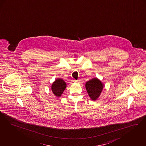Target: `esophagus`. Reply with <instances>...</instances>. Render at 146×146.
<instances>
[{
  "label": "esophagus",
  "instance_id": "obj_1",
  "mask_svg": "<svg viewBox=\"0 0 146 146\" xmlns=\"http://www.w3.org/2000/svg\"><path fill=\"white\" fill-rule=\"evenodd\" d=\"M74 82H79V80H74Z\"/></svg>",
  "mask_w": 146,
  "mask_h": 146
}]
</instances>
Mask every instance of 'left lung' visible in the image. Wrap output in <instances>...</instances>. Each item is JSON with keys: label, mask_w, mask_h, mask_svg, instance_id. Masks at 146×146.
<instances>
[{"label": "left lung", "mask_w": 146, "mask_h": 146, "mask_svg": "<svg viewBox=\"0 0 146 146\" xmlns=\"http://www.w3.org/2000/svg\"><path fill=\"white\" fill-rule=\"evenodd\" d=\"M90 97L95 100L99 97L103 88V85L97 78H94L88 81L85 85Z\"/></svg>", "instance_id": "8db88e82"}]
</instances>
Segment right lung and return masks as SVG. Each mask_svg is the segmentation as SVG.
Instances as JSON below:
<instances>
[{"label":"right lung","instance_id":"1","mask_svg":"<svg viewBox=\"0 0 146 146\" xmlns=\"http://www.w3.org/2000/svg\"><path fill=\"white\" fill-rule=\"evenodd\" d=\"M66 88V82L61 79H58L53 82L52 90L56 97H60Z\"/></svg>","mask_w":146,"mask_h":146}]
</instances>
